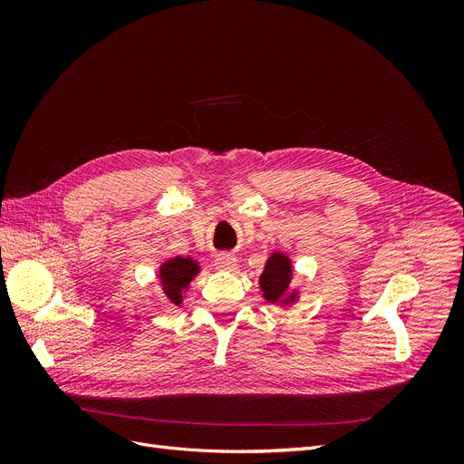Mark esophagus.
I'll return each mask as SVG.
<instances>
[{"label": "esophagus", "instance_id": "esophagus-1", "mask_svg": "<svg viewBox=\"0 0 464 464\" xmlns=\"http://www.w3.org/2000/svg\"><path fill=\"white\" fill-rule=\"evenodd\" d=\"M215 266L218 271H227V273H232L237 269V257L232 256V254H220L217 256L215 259Z\"/></svg>", "mask_w": 464, "mask_h": 464}]
</instances>
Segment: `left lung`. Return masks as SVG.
<instances>
[{
    "mask_svg": "<svg viewBox=\"0 0 464 464\" xmlns=\"http://www.w3.org/2000/svg\"><path fill=\"white\" fill-rule=\"evenodd\" d=\"M292 275L294 266L290 256L283 254V251H273L263 266V273L259 275L263 298L280 307H290L296 304L300 300V290L292 286Z\"/></svg>",
    "mask_w": 464,
    "mask_h": 464,
    "instance_id": "obj_1",
    "label": "left lung"
}]
</instances>
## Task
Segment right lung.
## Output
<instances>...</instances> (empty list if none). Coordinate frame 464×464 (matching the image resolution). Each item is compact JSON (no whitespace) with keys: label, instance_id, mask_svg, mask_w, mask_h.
I'll return each instance as SVG.
<instances>
[{"label":"right lung","instance_id":"obj_1","mask_svg":"<svg viewBox=\"0 0 464 464\" xmlns=\"http://www.w3.org/2000/svg\"><path fill=\"white\" fill-rule=\"evenodd\" d=\"M199 273H201L199 261H195L191 257L176 256L172 259L162 261L159 266V280H160L166 300L176 307L184 304L191 280Z\"/></svg>","mask_w":464,"mask_h":464}]
</instances>
